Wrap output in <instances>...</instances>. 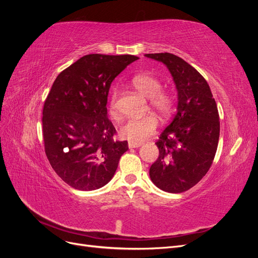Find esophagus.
Instances as JSON below:
<instances>
[{
    "mask_svg": "<svg viewBox=\"0 0 258 258\" xmlns=\"http://www.w3.org/2000/svg\"><path fill=\"white\" fill-rule=\"evenodd\" d=\"M128 146H129V148H137V147H140V146H141V143L129 142V143H128Z\"/></svg>",
    "mask_w": 258,
    "mask_h": 258,
    "instance_id": "1",
    "label": "esophagus"
}]
</instances>
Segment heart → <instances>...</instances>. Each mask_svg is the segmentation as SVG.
<instances>
[{"label":"heart","mask_w":258,"mask_h":258,"mask_svg":"<svg viewBox=\"0 0 258 258\" xmlns=\"http://www.w3.org/2000/svg\"><path fill=\"white\" fill-rule=\"evenodd\" d=\"M131 85L147 99L150 105L161 118H166L172 108V98L167 92L161 91L162 84L157 77L150 73H140L131 79ZM117 90L113 89L107 102V113L113 119L118 117L116 106ZM157 119L153 115H145L139 118H127L119 127V135L130 142L140 143L151 137L157 128Z\"/></svg>","instance_id":"obj_1"}]
</instances>
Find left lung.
Returning a JSON list of instances; mask_svg holds the SVG:
<instances>
[{"mask_svg": "<svg viewBox=\"0 0 258 258\" xmlns=\"http://www.w3.org/2000/svg\"><path fill=\"white\" fill-rule=\"evenodd\" d=\"M162 62L177 91L176 113L156 142L159 156L150 168L152 182L163 191L188 190L212 165L220 138V116L207 81L182 58L169 52L147 53Z\"/></svg>", "mask_w": 258, "mask_h": 258, "instance_id": "1", "label": "left lung"}]
</instances>
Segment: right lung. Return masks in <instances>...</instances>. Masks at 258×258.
<instances>
[{"label": "right lung", "instance_id": "add662e5", "mask_svg": "<svg viewBox=\"0 0 258 258\" xmlns=\"http://www.w3.org/2000/svg\"><path fill=\"white\" fill-rule=\"evenodd\" d=\"M139 58L86 54L62 71L45 100V153L62 181L79 190L101 188L114 176L127 141H114L107 96L115 77Z\"/></svg>", "mask_w": 258, "mask_h": 258}]
</instances>
